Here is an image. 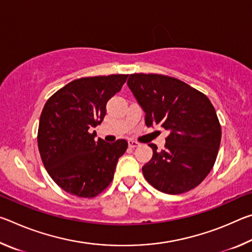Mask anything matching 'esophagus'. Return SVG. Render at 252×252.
<instances>
[{"label":"esophagus","mask_w":252,"mask_h":252,"mask_svg":"<svg viewBox=\"0 0 252 252\" xmlns=\"http://www.w3.org/2000/svg\"><path fill=\"white\" fill-rule=\"evenodd\" d=\"M127 143H129V147L132 148V149L139 147V143L136 142V141H133V140H129V141H127Z\"/></svg>","instance_id":"obj_1"}]
</instances>
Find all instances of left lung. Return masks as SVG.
<instances>
[{"label":"left lung","mask_w":252,"mask_h":252,"mask_svg":"<svg viewBox=\"0 0 252 252\" xmlns=\"http://www.w3.org/2000/svg\"><path fill=\"white\" fill-rule=\"evenodd\" d=\"M127 85L146 112L147 126L169 131L164 150L156 144L143 176L161 192L179 194L201 183L215 164L221 126L210 100L187 83L161 74H130Z\"/></svg>","instance_id":"left-lung-1"}]
</instances>
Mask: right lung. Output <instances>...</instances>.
Segmentation results:
<instances>
[{"label":"right lung","mask_w":252,"mask_h":252,"mask_svg":"<svg viewBox=\"0 0 252 252\" xmlns=\"http://www.w3.org/2000/svg\"><path fill=\"white\" fill-rule=\"evenodd\" d=\"M127 74L76 79L46 101L40 117L37 146L46 171L67 193L93 198L113 179L119 158L126 151V140L106 143L94 140L92 127L101 125L106 102Z\"/></svg>","instance_id":"right-lung-1"}]
</instances>
